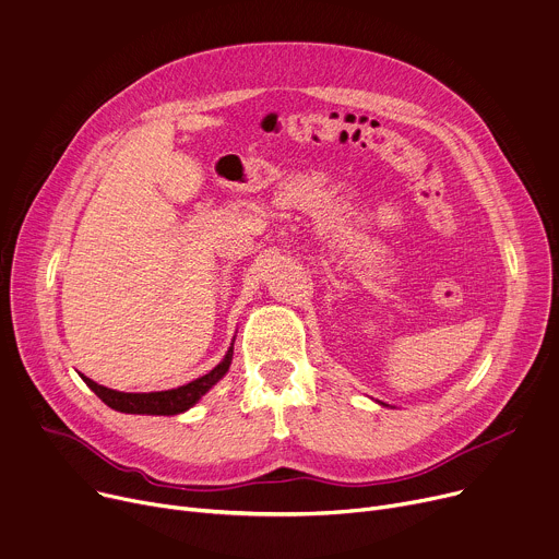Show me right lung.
<instances>
[{
  "mask_svg": "<svg viewBox=\"0 0 559 559\" xmlns=\"http://www.w3.org/2000/svg\"><path fill=\"white\" fill-rule=\"evenodd\" d=\"M234 357V347L227 349L225 359L205 377H198L195 381L174 388V390H163V392H118L105 385H97L95 381H91L88 377L82 374L84 383L103 399L109 408L118 411V413H127V415H180L185 411H189L191 405L205 394L214 383H218L225 372L229 370Z\"/></svg>",
  "mask_w": 559,
  "mask_h": 559,
  "instance_id": "right-lung-1",
  "label": "right lung"
}]
</instances>
